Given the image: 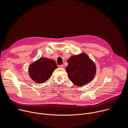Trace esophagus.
<instances>
[{
	"mask_svg": "<svg viewBox=\"0 0 128 128\" xmlns=\"http://www.w3.org/2000/svg\"><path fill=\"white\" fill-rule=\"evenodd\" d=\"M58 67L60 68H65V66L64 65H60L58 66Z\"/></svg>",
	"mask_w": 128,
	"mask_h": 128,
	"instance_id": "34e87169",
	"label": "esophagus"
}]
</instances>
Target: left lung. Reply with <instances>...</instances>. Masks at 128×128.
Masks as SVG:
<instances>
[{
  "instance_id": "obj_1",
  "label": "left lung",
  "mask_w": 128,
  "mask_h": 128,
  "mask_svg": "<svg viewBox=\"0 0 128 128\" xmlns=\"http://www.w3.org/2000/svg\"><path fill=\"white\" fill-rule=\"evenodd\" d=\"M67 62L68 65L66 71L68 77L76 86H83L94 78L96 72L95 64L86 54L72 56Z\"/></svg>"
}]
</instances>
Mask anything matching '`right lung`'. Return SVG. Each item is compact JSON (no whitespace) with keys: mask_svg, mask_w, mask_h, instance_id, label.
<instances>
[{"mask_svg":"<svg viewBox=\"0 0 128 128\" xmlns=\"http://www.w3.org/2000/svg\"><path fill=\"white\" fill-rule=\"evenodd\" d=\"M56 68L57 65L53 60L41 58L30 65L29 73L34 81L37 83H42L50 78Z\"/></svg>","mask_w":128,"mask_h":128,"instance_id":"obj_1","label":"right lung"}]
</instances>
